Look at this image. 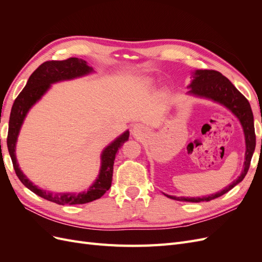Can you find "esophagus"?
I'll return each instance as SVG.
<instances>
[{"label":"esophagus","instance_id":"obj_1","mask_svg":"<svg viewBox=\"0 0 262 262\" xmlns=\"http://www.w3.org/2000/svg\"><path fill=\"white\" fill-rule=\"evenodd\" d=\"M131 132H132V136H133L134 138L141 139V138H143L144 136H146L147 129L145 128L144 125H142V124H137V125H134V126H133L132 130H131Z\"/></svg>","mask_w":262,"mask_h":262}]
</instances>
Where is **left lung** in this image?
Here are the masks:
<instances>
[{"label":"left lung","mask_w":262,"mask_h":262,"mask_svg":"<svg viewBox=\"0 0 262 262\" xmlns=\"http://www.w3.org/2000/svg\"><path fill=\"white\" fill-rule=\"evenodd\" d=\"M191 83L189 84L188 89L189 95L192 96L209 99L214 102L224 106L231 112L237 119H238L244 131L246 152H245V162L243 166L242 173L238 178L235 179L231 185L226 188L222 189L216 193H212L205 196L196 198H185V196H175L164 193L166 196L177 201H187V202H201V201H211L213 199L223 195L233 189L237 184L245 178L247 173L250 161L256 147V134L255 125H253V115L249 105V101L246 99L244 95L236 89L231 83V81L222 75L217 71L214 70H195L191 73Z\"/></svg>","instance_id":"8db88e82"}]
</instances>
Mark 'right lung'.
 <instances>
[{"label": "right lung", "mask_w": 262, "mask_h": 262, "mask_svg": "<svg viewBox=\"0 0 262 262\" xmlns=\"http://www.w3.org/2000/svg\"><path fill=\"white\" fill-rule=\"evenodd\" d=\"M93 72L94 69L87 66V62L83 59L70 58L63 61H47L30 75L26 86L24 87V90L19 93L17 98L15 99L11 110L9 134H7V148H9L15 172L23 182V185L27 187L30 191L57 204H84L99 199L100 196L105 194L107 190L112 187L116 154L124 142L129 140V131L126 130L123 132L121 136H119L115 141L102 149L98 177L94 181V184L87 189V191H82L80 193H53L40 189L34 182H31L26 175H24L17 163L16 153H15L17 138L24 120H25L30 108L38 100L41 99L43 95L50 90L52 84L62 81L74 80V78L89 75Z\"/></svg>", "instance_id": "add662e5"}]
</instances>
